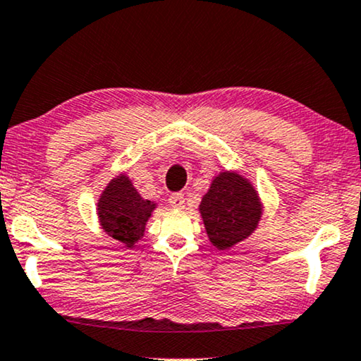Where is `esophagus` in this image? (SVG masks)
<instances>
[{
	"mask_svg": "<svg viewBox=\"0 0 361 361\" xmlns=\"http://www.w3.org/2000/svg\"><path fill=\"white\" fill-rule=\"evenodd\" d=\"M168 203H170L171 208L175 209H183L185 208V196L181 193H173L168 198Z\"/></svg>",
	"mask_w": 361,
	"mask_h": 361,
	"instance_id": "34e87169",
	"label": "esophagus"
}]
</instances>
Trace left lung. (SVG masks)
<instances>
[{"instance_id": "1", "label": "left lung", "mask_w": 361, "mask_h": 361, "mask_svg": "<svg viewBox=\"0 0 361 361\" xmlns=\"http://www.w3.org/2000/svg\"><path fill=\"white\" fill-rule=\"evenodd\" d=\"M198 211L209 243L229 251L257 229L264 204L251 180L236 170H223L213 178Z\"/></svg>"}]
</instances>
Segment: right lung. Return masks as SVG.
Instances as JSON below:
<instances>
[{
  "label": "right lung",
  "instance_id": "obj_1",
  "mask_svg": "<svg viewBox=\"0 0 361 361\" xmlns=\"http://www.w3.org/2000/svg\"><path fill=\"white\" fill-rule=\"evenodd\" d=\"M155 201L142 198L125 171L109 181L97 200L99 224L105 234L133 249L145 234V226L157 208Z\"/></svg>",
  "mask_w": 361,
  "mask_h": 361
}]
</instances>
